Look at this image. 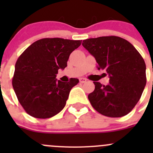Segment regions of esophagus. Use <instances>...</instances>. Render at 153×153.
<instances>
[{
	"mask_svg": "<svg viewBox=\"0 0 153 153\" xmlns=\"http://www.w3.org/2000/svg\"><path fill=\"white\" fill-rule=\"evenodd\" d=\"M79 81H80V83H81V84H83V83H85L86 81H87V80L86 79V78H81L79 79Z\"/></svg>",
	"mask_w": 153,
	"mask_h": 153,
	"instance_id": "obj_1",
	"label": "esophagus"
}]
</instances>
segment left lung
I'll use <instances>...</instances> for the list:
<instances>
[{"label":"left lung","instance_id":"left-lung-1","mask_svg":"<svg viewBox=\"0 0 153 153\" xmlns=\"http://www.w3.org/2000/svg\"><path fill=\"white\" fill-rule=\"evenodd\" d=\"M94 56L98 69L109 78L107 85L93 82L95 90L88 95L94 109L101 115L118 118L127 115L141 98L146 83V64L129 41L117 36H103L83 41Z\"/></svg>","mask_w":153,"mask_h":153}]
</instances>
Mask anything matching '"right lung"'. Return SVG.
<instances>
[{"instance_id": "right-lung-1", "label": "right lung", "mask_w": 153, "mask_h": 153, "mask_svg": "<svg viewBox=\"0 0 153 153\" xmlns=\"http://www.w3.org/2000/svg\"><path fill=\"white\" fill-rule=\"evenodd\" d=\"M81 41L59 38L35 41L18 58L12 86L24 110L37 118H49L59 113L66 105L69 92L79 82L56 79L58 69H64L70 54Z\"/></svg>"}]
</instances>
